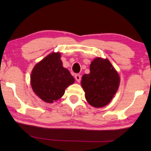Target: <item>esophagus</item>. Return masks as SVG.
I'll return each instance as SVG.
<instances>
[{"mask_svg":"<svg viewBox=\"0 0 151 151\" xmlns=\"http://www.w3.org/2000/svg\"><path fill=\"white\" fill-rule=\"evenodd\" d=\"M75 77V79L78 81V82H79V81H81V76L80 75V74H76L75 77Z\"/></svg>","mask_w":151,"mask_h":151,"instance_id":"1","label":"esophagus"}]
</instances>
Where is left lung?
Wrapping results in <instances>:
<instances>
[{"instance_id":"left-lung-1","label":"left lung","mask_w":151,"mask_h":151,"mask_svg":"<svg viewBox=\"0 0 151 151\" xmlns=\"http://www.w3.org/2000/svg\"><path fill=\"white\" fill-rule=\"evenodd\" d=\"M81 86L89 104L94 107L107 105L117 91L120 79L107 59L96 58L90 65V73L81 78Z\"/></svg>"}]
</instances>
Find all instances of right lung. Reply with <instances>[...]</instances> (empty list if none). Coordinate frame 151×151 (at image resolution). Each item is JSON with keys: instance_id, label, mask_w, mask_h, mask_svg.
<instances>
[{"instance_id": "obj_1", "label": "right lung", "mask_w": 151, "mask_h": 151, "mask_svg": "<svg viewBox=\"0 0 151 151\" xmlns=\"http://www.w3.org/2000/svg\"><path fill=\"white\" fill-rule=\"evenodd\" d=\"M60 54L52 53L35 66L31 86L42 101L52 103L64 95L65 89L74 81L70 72L62 66Z\"/></svg>"}]
</instances>
